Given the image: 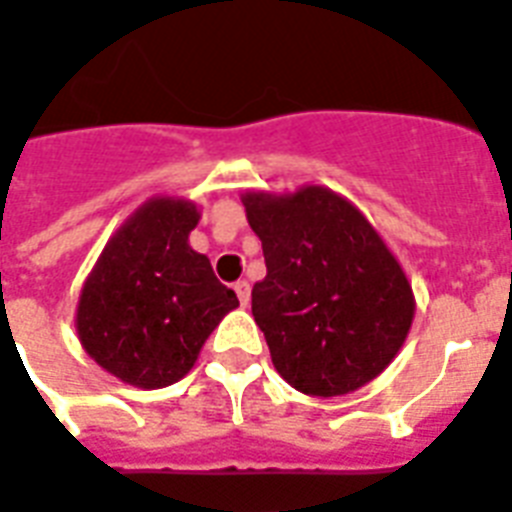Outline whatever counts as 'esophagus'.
<instances>
[{"label":"esophagus","instance_id":"34e87169","mask_svg":"<svg viewBox=\"0 0 512 512\" xmlns=\"http://www.w3.org/2000/svg\"><path fill=\"white\" fill-rule=\"evenodd\" d=\"M234 292H236V297H239V302H242V307H247L249 305V294H252V289H249L247 281H236Z\"/></svg>","mask_w":512,"mask_h":512}]
</instances>
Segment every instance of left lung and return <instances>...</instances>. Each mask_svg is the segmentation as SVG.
Segmentation results:
<instances>
[{"instance_id": "obj_1", "label": "left lung", "mask_w": 512, "mask_h": 512, "mask_svg": "<svg viewBox=\"0 0 512 512\" xmlns=\"http://www.w3.org/2000/svg\"><path fill=\"white\" fill-rule=\"evenodd\" d=\"M265 255L252 315L273 368L310 397H342L386 371L415 315L413 286L371 220L328 186L242 194Z\"/></svg>"}]
</instances>
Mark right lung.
<instances>
[{
    "label": "right lung",
    "instance_id": "add662e5",
    "mask_svg": "<svg viewBox=\"0 0 512 512\" xmlns=\"http://www.w3.org/2000/svg\"><path fill=\"white\" fill-rule=\"evenodd\" d=\"M199 207L157 194L110 236L78 294L86 355L136 389H162L194 368L207 336L239 307L207 255L189 247Z\"/></svg>",
    "mask_w": 512,
    "mask_h": 512
}]
</instances>
